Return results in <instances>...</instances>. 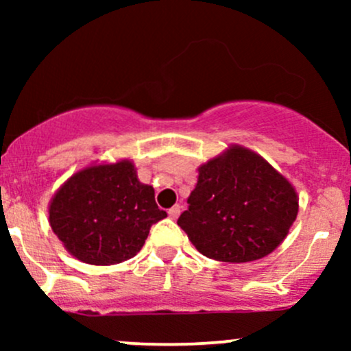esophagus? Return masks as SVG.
<instances>
[{
    "mask_svg": "<svg viewBox=\"0 0 351 351\" xmlns=\"http://www.w3.org/2000/svg\"><path fill=\"white\" fill-rule=\"evenodd\" d=\"M180 212H182V207H180V205H173V207L168 210V215L171 219H176L180 215Z\"/></svg>",
    "mask_w": 351,
    "mask_h": 351,
    "instance_id": "34e87169",
    "label": "esophagus"
}]
</instances>
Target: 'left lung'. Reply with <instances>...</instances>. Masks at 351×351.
Listing matches in <instances>:
<instances>
[{"instance_id": "8db88e82", "label": "left lung", "mask_w": 351, "mask_h": 351, "mask_svg": "<svg viewBox=\"0 0 351 351\" xmlns=\"http://www.w3.org/2000/svg\"><path fill=\"white\" fill-rule=\"evenodd\" d=\"M178 226L204 256L246 263L270 254L289 234L299 198L261 156L232 146L198 168Z\"/></svg>"}]
</instances>
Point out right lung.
<instances>
[{
    "mask_svg": "<svg viewBox=\"0 0 351 351\" xmlns=\"http://www.w3.org/2000/svg\"><path fill=\"white\" fill-rule=\"evenodd\" d=\"M165 217L154 189L137 180L130 161L76 173L49 207L52 231L73 256L90 265H115L136 256L151 226Z\"/></svg>",
    "mask_w": 351,
    "mask_h": 351,
    "instance_id": "right-lung-1",
    "label": "right lung"
}]
</instances>
